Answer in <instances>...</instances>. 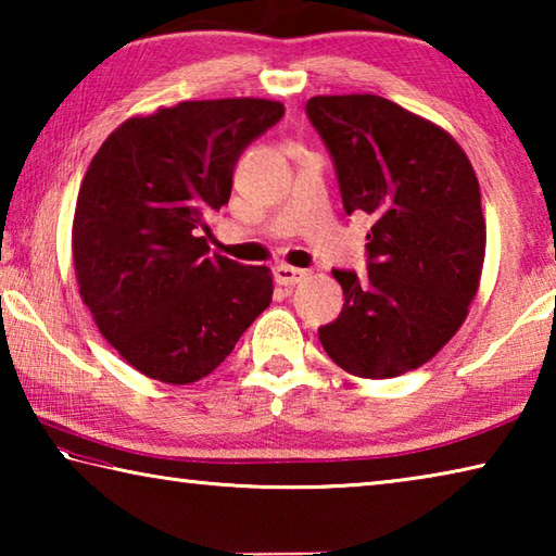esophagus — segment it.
<instances>
[{
    "label": "esophagus",
    "instance_id": "esophagus-1",
    "mask_svg": "<svg viewBox=\"0 0 556 556\" xmlns=\"http://www.w3.org/2000/svg\"><path fill=\"white\" fill-rule=\"evenodd\" d=\"M308 277L306 269L299 267H289V265H277L275 267V281L281 287H294L299 281H304Z\"/></svg>",
    "mask_w": 556,
    "mask_h": 556
}]
</instances>
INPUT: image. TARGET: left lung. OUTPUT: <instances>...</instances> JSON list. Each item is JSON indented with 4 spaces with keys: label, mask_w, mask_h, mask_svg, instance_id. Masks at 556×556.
<instances>
[{
    "label": "left lung",
    "mask_w": 556,
    "mask_h": 556,
    "mask_svg": "<svg viewBox=\"0 0 556 556\" xmlns=\"http://www.w3.org/2000/svg\"><path fill=\"white\" fill-rule=\"evenodd\" d=\"M306 115L333 159L345 213L375 220L368 277L333 269L345 301L318 341L345 372L397 378L451 341L478 291L476 172L448 131L380 96H318Z\"/></svg>",
    "instance_id": "8db88e82"
}]
</instances>
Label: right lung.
<instances>
[{
	"instance_id": "1",
	"label": "right lung",
	"mask_w": 556,
	"mask_h": 556,
	"mask_svg": "<svg viewBox=\"0 0 556 556\" xmlns=\"http://www.w3.org/2000/svg\"><path fill=\"white\" fill-rule=\"evenodd\" d=\"M285 105L195 100L129 117L98 149L73 218V267L100 333L142 375H211L271 301L267 267L208 255L232 172Z\"/></svg>"
}]
</instances>
